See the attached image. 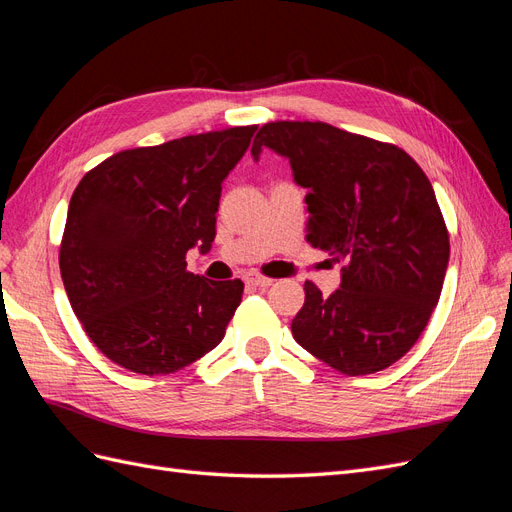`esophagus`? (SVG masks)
<instances>
[{
  "mask_svg": "<svg viewBox=\"0 0 512 512\" xmlns=\"http://www.w3.org/2000/svg\"><path fill=\"white\" fill-rule=\"evenodd\" d=\"M245 284L247 286H256V288H267L273 284L271 277H265V275H258V273H247L245 275Z\"/></svg>",
  "mask_w": 512,
  "mask_h": 512,
  "instance_id": "obj_1",
  "label": "esophagus"
}]
</instances>
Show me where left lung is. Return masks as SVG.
Returning a JSON list of instances; mask_svg holds the SVG:
<instances>
[{
  "mask_svg": "<svg viewBox=\"0 0 512 512\" xmlns=\"http://www.w3.org/2000/svg\"><path fill=\"white\" fill-rule=\"evenodd\" d=\"M307 188V241L344 260L322 297L305 282L292 337L348 376L382 371L425 331L448 267V230L427 175L404 149L322 121L265 123L254 138Z\"/></svg>",
  "mask_w": 512,
  "mask_h": 512,
  "instance_id": "left-lung-1",
  "label": "left lung"
}]
</instances>
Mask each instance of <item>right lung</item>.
<instances>
[{
	"instance_id": "add662e5",
	"label": "right lung",
	"mask_w": 512,
	"mask_h": 512,
	"mask_svg": "<svg viewBox=\"0 0 512 512\" xmlns=\"http://www.w3.org/2000/svg\"><path fill=\"white\" fill-rule=\"evenodd\" d=\"M254 132L228 128L119 151L76 185L59 269L76 318L106 359L162 376L224 339L243 282L194 275L185 254L211 250L222 181Z\"/></svg>"
}]
</instances>
